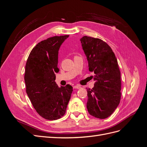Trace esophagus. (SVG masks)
Instances as JSON below:
<instances>
[{"mask_svg": "<svg viewBox=\"0 0 147 147\" xmlns=\"http://www.w3.org/2000/svg\"><path fill=\"white\" fill-rule=\"evenodd\" d=\"M74 89H80V86L75 85V86H74Z\"/></svg>", "mask_w": 147, "mask_h": 147, "instance_id": "obj_1", "label": "esophagus"}]
</instances>
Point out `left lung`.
<instances>
[{"mask_svg": "<svg viewBox=\"0 0 147 147\" xmlns=\"http://www.w3.org/2000/svg\"><path fill=\"white\" fill-rule=\"evenodd\" d=\"M80 41L89 70L94 74V86L87 89V109L92 116L105 119L113 113L121 99V73L117 57L101 39L84 36Z\"/></svg>", "mask_w": 147, "mask_h": 147, "instance_id": "obj_1", "label": "left lung"}]
</instances>
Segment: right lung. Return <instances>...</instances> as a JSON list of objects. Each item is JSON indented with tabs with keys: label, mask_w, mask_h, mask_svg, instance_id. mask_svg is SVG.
I'll list each match as a JSON object with an SVG mask.
<instances>
[{
	"label": "right lung",
	"mask_w": 147,
	"mask_h": 147,
	"mask_svg": "<svg viewBox=\"0 0 147 147\" xmlns=\"http://www.w3.org/2000/svg\"><path fill=\"white\" fill-rule=\"evenodd\" d=\"M69 35L48 38L37 43L26 62L24 81L26 93L40 116L48 120L63 117L73 88L70 84L59 88L55 82L58 51Z\"/></svg>",
	"instance_id": "right-lung-1"
}]
</instances>
